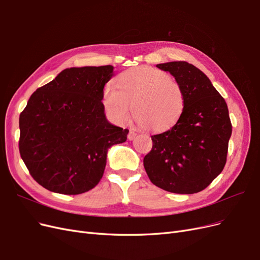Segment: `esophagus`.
<instances>
[{
    "mask_svg": "<svg viewBox=\"0 0 260 260\" xmlns=\"http://www.w3.org/2000/svg\"><path fill=\"white\" fill-rule=\"evenodd\" d=\"M136 136H137V134H136L135 132L129 131L128 135H127V138H128V140H133V139H135V137H136Z\"/></svg>",
    "mask_w": 260,
    "mask_h": 260,
    "instance_id": "esophagus-1",
    "label": "esophagus"
}]
</instances>
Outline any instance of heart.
Segmentation results:
<instances>
[{"label":"heart","instance_id":"heart-1","mask_svg":"<svg viewBox=\"0 0 260 260\" xmlns=\"http://www.w3.org/2000/svg\"><path fill=\"white\" fill-rule=\"evenodd\" d=\"M103 106L117 123L133 114L143 127L152 132L169 129L179 121L185 106L181 84L165 71L139 66L117 77V85L107 83L103 90Z\"/></svg>","mask_w":260,"mask_h":260}]
</instances>
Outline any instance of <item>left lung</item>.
Instances as JSON below:
<instances>
[{"mask_svg": "<svg viewBox=\"0 0 260 260\" xmlns=\"http://www.w3.org/2000/svg\"><path fill=\"white\" fill-rule=\"evenodd\" d=\"M181 84L185 106L170 129L151 136L152 150L143 158L154 185L176 194L205 189L223 171L232 136L227 104L208 77L184 61L157 64Z\"/></svg>", "mask_w": 260, "mask_h": 260, "instance_id": "8db88e82", "label": "left lung"}]
</instances>
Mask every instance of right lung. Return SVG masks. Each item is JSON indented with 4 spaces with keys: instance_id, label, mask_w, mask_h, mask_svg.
Masks as SVG:
<instances>
[{
    "instance_id": "1",
    "label": "right lung",
    "mask_w": 260,
    "mask_h": 260,
    "mask_svg": "<svg viewBox=\"0 0 260 260\" xmlns=\"http://www.w3.org/2000/svg\"><path fill=\"white\" fill-rule=\"evenodd\" d=\"M113 66L72 67L38 88L20 113L19 151L46 189L78 195L99 184L108 149L126 141L127 128L105 115L103 90Z\"/></svg>"
}]
</instances>
